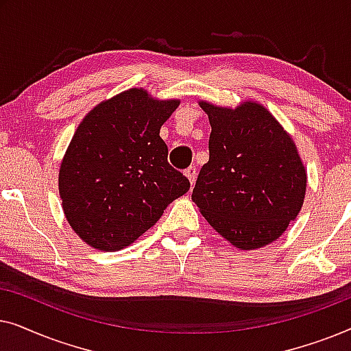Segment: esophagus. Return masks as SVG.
<instances>
[{"label": "esophagus", "mask_w": 351, "mask_h": 351, "mask_svg": "<svg viewBox=\"0 0 351 351\" xmlns=\"http://www.w3.org/2000/svg\"><path fill=\"white\" fill-rule=\"evenodd\" d=\"M184 174L186 176V179L190 180V184L193 185V184H195V180H196V167H195V166H190L189 169H185V171H184Z\"/></svg>", "instance_id": "obj_1"}]
</instances>
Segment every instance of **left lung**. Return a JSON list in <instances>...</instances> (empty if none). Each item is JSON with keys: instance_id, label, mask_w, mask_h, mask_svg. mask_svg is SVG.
Instances as JSON below:
<instances>
[{"instance_id": "8db88e82", "label": "left lung", "mask_w": 351, "mask_h": 351, "mask_svg": "<svg viewBox=\"0 0 351 351\" xmlns=\"http://www.w3.org/2000/svg\"><path fill=\"white\" fill-rule=\"evenodd\" d=\"M198 104L210 124L209 161L191 199L232 246H268L286 232L305 199L306 169L294 138L256 100L234 108Z\"/></svg>"}]
</instances>
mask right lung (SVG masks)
I'll return each mask as SVG.
<instances>
[{"label": "right lung", "instance_id": "1", "mask_svg": "<svg viewBox=\"0 0 351 351\" xmlns=\"http://www.w3.org/2000/svg\"><path fill=\"white\" fill-rule=\"evenodd\" d=\"M179 104L131 88L95 105L76 128L60 162L59 195L66 222L88 246H129L189 191L160 137Z\"/></svg>", "mask_w": 351, "mask_h": 351}]
</instances>
